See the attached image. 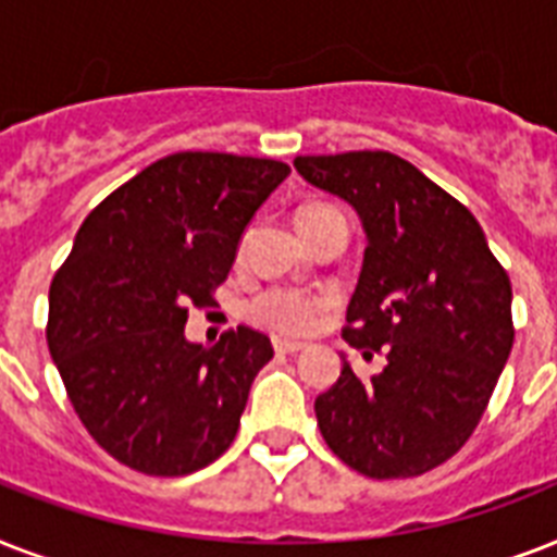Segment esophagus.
Wrapping results in <instances>:
<instances>
[{
	"label": "esophagus",
	"instance_id": "34e87169",
	"mask_svg": "<svg viewBox=\"0 0 557 557\" xmlns=\"http://www.w3.org/2000/svg\"><path fill=\"white\" fill-rule=\"evenodd\" d=\"M306 344L304 341H286V338H274V349H277V352H283V356H292V352H300V349H304Z\"/></svg>",
	"mask_w": 557,
	"mask_h": 557
}]
</instances>
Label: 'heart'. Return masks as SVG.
<instances>
[{
	"instance_id": "obj_1",
	"label": "heart",
	"mask_w": 557,
	"mask_h": 557,
	"mask_svg": "<svg viewBox=\"0 0 557 557\" xmlns=\"http://www.w3.org/2000/svg\"><path fill=\"white\" fill-rule=\"evenodd\" d=\"M321 210H330V205H304L297 210V222L306 216H314ZM332 312V300L318 292L292 286H271L253 297L248 306L251 321H257L265 330L277 335H309L323 323V318Z\"/></svg>"
}]
</instances>
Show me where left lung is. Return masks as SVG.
<instances>
[{"mask_svg":"<svg viewBox=\"0 0 557 557\" xmlns=\"http://www.w3.org/2000/svg\"><path fill=\"white\" fill-rule=\"evenodd\" d=\"M295 168L364 222L344 341L384 356L370 381L344 361L314 398L318 428L358 474H424L466 445L509 361V274L471 210L393 152L297 156Z\"/></svg>","mask_w":557,"mask_h":557,"instance_id":"left-lung-1","label":"left lung"}]
</instances>
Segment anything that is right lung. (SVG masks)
Wrapping results in <instances>:
<instances>
[{"mask_svg":"<svg viewBox=\"0 0 557 557\" xmlns=\"http://www.w3.org/2000/svg\"><path fill=\"white\" fill-rule=\"evenodd\" d=\"M288 164L231 152H173L112 190L74 236L48 292L46 338L74 413L109 457L185 476L231 448L269 335L236 326L185 338L210 306L253 210Z\"/></svg>","mask_w":557,"mask_h":557,"instance_id":"obj_1","label":"right lung"}]
</instances>
